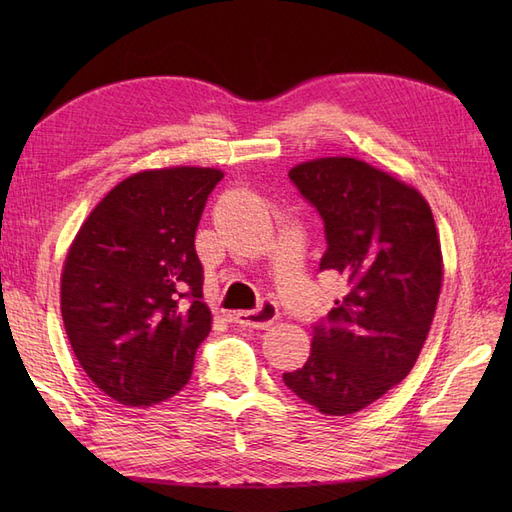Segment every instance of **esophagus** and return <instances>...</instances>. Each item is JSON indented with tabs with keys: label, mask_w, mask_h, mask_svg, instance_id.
<instances>
[{
	"label": "esophagus",
	"mask_w": 512,
	"mask_h": 512,
	"mask_svg": "<svg viewBox=\"0 0 512 512\" xmlns=\"http://www.w3.org/2000/svg\"><path fill=\"white\" fill-rule=\"evenodd\" d=\"M235 322L243 324V327H252V329H269L275 320L280 318V312H277V305L273 301H262L258 309H245V312H237Z\"/></svg>",
	"instance_id": "1"
}]
</instances>
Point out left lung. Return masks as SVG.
Here are the masks:
<instances>
[{
	"instance_id": "1",
	"label": "left lung",
	"mask_w": 512,
	"mask_h": 512,
	"mask_svg": "<svg viewBox=\"0 0 512 512\" xmlns=\"http://www.w3.org/2000/svg\"><path fill=\"white\" fill-rule=\"evenodd\" d=\"M290 179L324 220L320 271L346 277L348 294L284 382L318 412L348 416L404 380L421 354L442 290L440 237L425 196L363 160L316 158L292 166Z\"/></svg>"
}]
</instances>
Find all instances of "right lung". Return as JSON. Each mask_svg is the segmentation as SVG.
<instances>
[{
  "label": "right lung",
  "mask_w": 512,
  "mask_h": 512,
  "mask_svg": "<svg viewBox=\"0 0 512 512\" xmlns=\"http://www.w3.org/2000/svg\"><path fill=\"white\" fill-rule=\"evenodd\" d=\"M220 168L168 166L119 181L76 232L61 271V318L89 380L149 408L188 384L211 331L194 250Z\"/></svg>",
  "instance_id": "1"
}]
</instances>
